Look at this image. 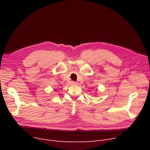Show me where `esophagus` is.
Returning a JSON list of instances; mask_svg holds the SVG:
<instances>
[{"label": "esophagus", "mask_w": 150, "mask_h": 150, "mask_svg": "<svg viewBox=\"0 0 150 150\" xmlns=\"http://www.w3.org/2000/svg\"><path fill=\"white\" fill-rule=\"evenodd\" d=\"M77 84H78V83L76 81H72V84H73V85H77Z\"/></svg>", "instance_id": "esophagus-1"}]
</instances>
